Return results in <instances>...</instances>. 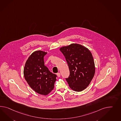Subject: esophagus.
I'll list each match as a JSON object with an SVG mask.
<instances>
[{
  "label": "esophagus",
  "mask_w": 121,
  "mask_h": 121,
  "mask_svg": "<svg viewBox=\"0 0 121 121\" xmlns=\"http://www.w3.org/2000/svg\"><path fill=\"white\" fill-rule=\"evenodd\" d=\"M57 76H58V77H60V76H61L60 73H57Z\"/></svg>",
  "instance_id": "obj_1"
}]
</instances>
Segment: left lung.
<instances>
[{
	"label": "left lung",
	"instance_id": "obj_1",
	"mask_svg": "<svg viewBox=\"0 0 121 121\" xmlns=\"http://www.w3.org/2000/svg\"><path fill=\"white\" fill-rule=\"evenodd\" d=\"M65 57L70 74L66 78L73 91H81L90 84L95 73L94 61L88 48L77 43H72L60 48Z\"/></svg>",
	"mask_w": 121,
	"mask_h": 121
}]
</instances>
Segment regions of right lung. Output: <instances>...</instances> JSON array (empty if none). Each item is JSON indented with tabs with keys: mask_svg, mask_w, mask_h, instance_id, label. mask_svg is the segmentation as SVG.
<instances>
[{
	"mask_svg": "<svg viewBox=\"0 0 121 121\" xmlns=\"http://www.w3.org/2000/svg\"><path fill=\"white\" fill-rule=\"evenodd\" d=\"M47 52L36 51L27 60L24 76L30 87L41 95H48L54 88L57 75L50 72L44 65V56Z\"/></svg>",
	"mask_w": 121,
	"mask_h": 121,
	"instance_id": "right-lung-1",
	"label": "right lung"
}]
</instances>
